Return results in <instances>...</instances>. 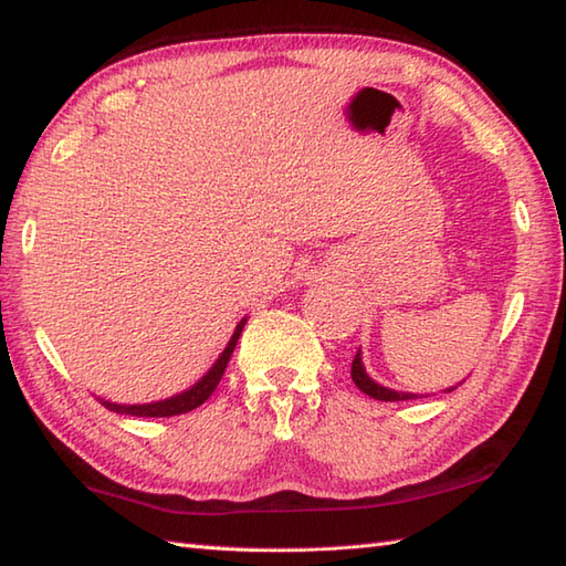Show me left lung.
I'll use <instances>...</instances> for the list:
<instances>
[{"instance_id":"obj_1","label":"left lung","mask_w":566,"mask_h":566,"mask_svg":"<svg viewBox=\"0 0 566 566\" xmlns=\"http://www.w3.org/2000/svg\"><path fill=\"white\" fill-rule=\"evenodd\" d=\"M350 375H353L355 387H357L359 391H365L367 396H371V399H377V401H408V399H418L416 394L394 391V389L381 387V384H377L375 379H371V377L367 375V371H365V365H363V357H359V350H357V355H355V359H353ZM452 389H454V387H452ZM452 389H448V391H452Z\"/></svg>"}]
</instances>
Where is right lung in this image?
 Here are the masks:
<instances>
[{
    "label": "right lung",
    "instance_id": "1",
    "mask_svg": "<svg viewBox=\"0 0 566 566\" xmlns=\"http://www.w3.org/2000/svg\"><path fill=\"white\" fill-rule=\"evenodd\" d=\"M245 328V318L238 323L235 333L231 335V340H228L226 350L221 353V357L216 359L213 367L203 375L195 387H189L187 391L172 396V399H165V401H155V403H136V406H126V403H112V401H104L99 399L109 411L114 413H126V416H138V418H170V416H179V413H187V411H195L197 406H201L203 401L209 399L213 394V389L219 387V381L223 377V371L228 367V359H231L233 350H235V343L240 338V333Z\"/></svg>",
    "mask_w": 566,
    "mask_h": 566
}]
</instances>
